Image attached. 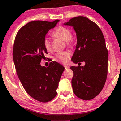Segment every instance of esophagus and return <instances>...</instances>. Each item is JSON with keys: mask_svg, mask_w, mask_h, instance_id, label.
Wrapping results in <instances>:
<instances>
[{"mask_svg": "<svg viewBox=\"0 0 121 121\" xmlns=\"http://www.w3.org/2000/svg\"><path fill=\"white\" fill-rule=\"evenodd\" d=\"M64 68H65V69H68L69 67H68L67 65H64Z\"/></svg>", "mask_w": 121, "mask_h": 121, "instance_id": "esophagus-1", "label": "esophagus"}]
</instances>
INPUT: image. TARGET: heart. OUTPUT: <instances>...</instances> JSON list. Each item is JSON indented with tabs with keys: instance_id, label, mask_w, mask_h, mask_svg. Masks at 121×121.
I'll list each match as a JSON object with an SVG mask.
<instances>
[{
	"instance_id": "heart-1",
	"label": "heart",
	"mask_w": 121,
	"mask_h": 121,
	"mask_svg": "<svg viewBox=\"0 0 121 121\" xmlns=\"http://www.w3.org/2000/svg\"><path fill=\"white\" fill-rule=\"evenodd\" d=\"M52 36L54 38L60 39L65 41L67 46H71L73 44L71 38V33L68 28L65 27H59L56 29L52 33ZM43 46L47 51H50L52 48V42L48 38H45L43 40ZM70 57V53L65 51L57 53L55 55L54 60L56 61L61 63H66L68 61V58Z\"/></svg>"
}]
</instances>
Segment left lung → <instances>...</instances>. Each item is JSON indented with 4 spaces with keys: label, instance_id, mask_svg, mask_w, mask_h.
<instances>
[{
    "label": "left lung",
    "instance_id": "8db88e82",
    "mask_svg": "<svg viewBox=\"0 0 121 121\" xmlns=\"http://www.w3.org/2000/svg\"><path fill=\"white\" fill-rule=\"evenodd\" d=\"M64 25L73 27L76 33L77 43L72 61L85 64L70 67L74 73V93L83 100L92 99L101 92L107 80L108 52L104 35L97 24L83 16L72 18Z\"/></svg>",
    "mask_w": 121,
    "mask_h": 121
}]
</instances>
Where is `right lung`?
<instances>
[{
    "label": "right lung",
    "instance_id": "add662e5",
    "mask_svg": "<svg viewBox=\"0 0 121 121\" xmlns=\"http://www.w3.org/2000/svg\"><path fill=\"white\" fill-rule=\"evenodd\" d=\"M58 22H30L19 30L14 40L13 61L19 80L26 91L40 102H48L57 95L56 90L64 70L63 65L54 61L48 67L40 65L47 53L44 39Z\"/></svg>",
    "mask_w": 121,
    "mask_h": 121
}]
</instances>
